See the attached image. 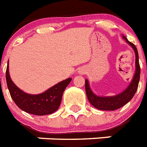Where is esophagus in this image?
<instances>
[{
    "instance_id": "1",
    "label": "esophagus",
    "mask_w": 147,
    "mask_h": 147,
    "mask_svg": "<svg viewBox=\"0 0 147 147\" xmlns=\"http://www.w3.org/2000/svg\"><path fill=\"white\" fill-rule=\"evenodd\" d=\"M78 73H79L80 74H85V70L83 69V68H81V69H80L79 70Z\"/></svg>"
}]
</instances>
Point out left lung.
Segmentation results:
<instances>
[{"label": "left lung", "mask_w": 147, "mask_h": 147, "mask_svg": "<svg viewBox=\"0 0 147 147\" xmlns=\"http://www.w3.org/2000/svg\"><path fill=\"white\" fill-rule=\"evenodd\" d=\"M123 38L125 39L127 43L131 45L133 48L136 56V61H135V70L133 80L130 83V85L127 87L125 90L121 93L114 96H98L94 94L90 87V84L87 80L85 81V89L86 96H87L88 100L92 104L96 109L103 111H114L116 109H120L121 107L124 106L127 103L131 100L134 94L136 93L138 88V84L140 81V67L139 64V56H138V51L134 45L129 42L125 36H123Z\"/></svg>", "instance_id": "obj_1"}]
</instances>
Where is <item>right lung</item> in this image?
<instances>
[{
	"label": "right lung",
	"mask_w": 147,
	"mask_h": 147,
	"mask_svg": "<svg viewBox=\"0 0 147 147\" xmlns=\"http://www.w3.org/2000/svg\"><path fill=\"white\" fill-rule=\"evenodd\" d=\"M64 80L49 88L45 92L37 95L26 93L13 83L9 74V64L6 70V80L10 96L16 105L27 113L35 115H51L59 108L64 90L71 81Z\"/></svg>",
	"instance_id": "right-lung-1"
}]
</instances>
